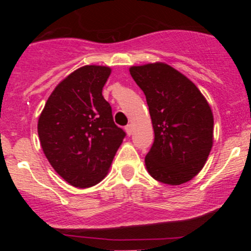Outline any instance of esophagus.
<instances>
[{"label":"esophagus","mask_w":251,"mask_h":251,"mask_svg":"<svg viewBox=\"0 0 251 251\" xmlns=\"http://www.w3.org/2000/svg\"><path fill=\"white\" fill-rule=\"evenodd\" d=\"M125 129H126V133H127L128 135H131L132 132H133V127H132L131 124H128V125L125 127Z\"/></svg>","instance_id":"1"}]
</instances>
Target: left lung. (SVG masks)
<instances>
[{
    "label": "left lung",
    "mask_w": 251,
    "mask_h": 251,
    "mask_svg": "<svg viewBox=\"0 0 251 251\" xmlns=\"http://www.w3.org/2000/svg\"><path fill=\"white\" fill-rule=\"evenodd\" d=\"M133 80L146 97L154 142L145 157L155 180L179 185L203 169L214 140V116L191 80L163 62L133 66Z\"/></svg>",
    "instance_id": "obj_1"
}]
</instances>
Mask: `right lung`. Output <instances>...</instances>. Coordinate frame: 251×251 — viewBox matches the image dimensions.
<instances>
[{
	"instance_id": "add662e5",
	"label": "right lung",
	"mask_w": 251,
	"mask_h": 251,
	"mask_svg": "<svg viewBox=\"0 0 251 251\" xmlns=\"http://www.w3.org/2000/svg\"><path fill=\"white\" fill-rule=\"evenodd\" d=\"M111 68L83 66L51 92L37 133L43 153L67 183L89 188L107 175L126 133L113 122L102 87Z\"/></svg>"
}]
</instances>
